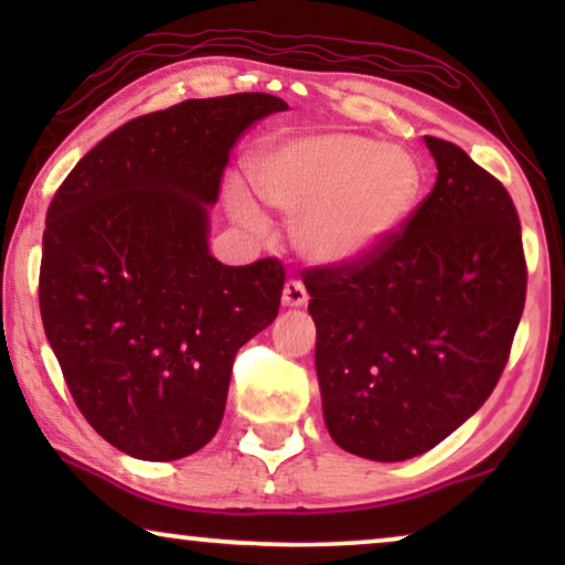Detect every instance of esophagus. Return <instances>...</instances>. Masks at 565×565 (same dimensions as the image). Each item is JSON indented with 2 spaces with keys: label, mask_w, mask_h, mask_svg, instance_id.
<instances>
[{
  "label": "esophagus",
  "mask_w": 565,
  "mask_h": 565,
  "mask_svg": "<svg viewBox=\"0 0 565 565\" xmlns=\"http://www.w3.org/2000/svg\"><path fill=\"white\" fill-rule=\"evenodd\" d=\"M282 303L288 308H298L308 303V290L300 280H288L282 288Z\"/></svg>",
  "instance_id": "esophagus-1"
}]
</instances>
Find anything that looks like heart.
Masks as SVG:
<instances>
[{"label":"heart","instance_id":"obj_1","mask_svg":"<svg viewBox=\"0 0 565 565\" xmlns=\"http://www.w3.org/2000/svg\"><path fill=\"white\" fill-rule=\"evenodd\" d=\"M249 180L277 211L296 215V242L308 259L350 265L396 231L419 198L422 169L396 146L350 134L290 138L252 153ZM231 213L259 228L244 192L228 195Z\"/></svg>","mask_w":565,"mask_h":565}]
</instances>
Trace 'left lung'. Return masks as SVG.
<instances>
[{"label":"left lung","mask_w":565,"mask_h":565,"mask_svg":"<svg viewBox=\"0 0 565 565\" xmlns=\"http://www.w3.org/2000/svg\"><path fill=\"white\" fill-rule=\"evenodd\" d=\"M437 182L350 265L303 269L323 419L342 450L396 462L431 450L497 388L527 296L504 184L424 136Z\"/></svg>","instance_id":"obj_1"}]
</instances>
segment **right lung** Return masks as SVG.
<instances>
[{"mask_svg":"<svg viewBox=\"0 0 565 565\" xmlns=\"http://www.w3.org/2000/svg\"><path fill=\"white\" fill-rule=\"evenodd\" d=\"M288 110L265 92L184 99L84 153L45 215L38 303L92 429L141 460L211 443L236 352L280 311L285 267L221 265L207 205L254 120Z\"/></svg>","mask_w":565,"mask_h":565,"instance_id":"add662e5","label":"right lung"}]
</instances>
